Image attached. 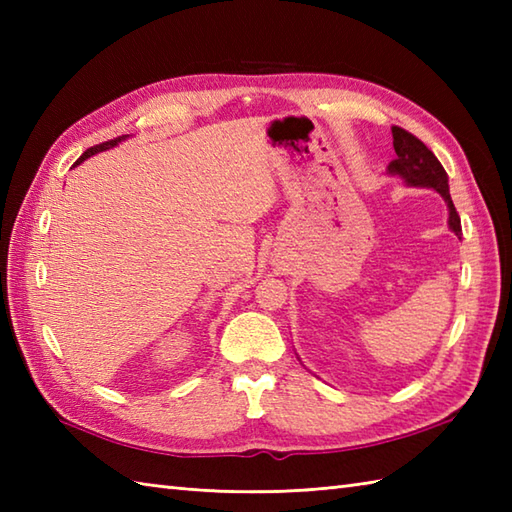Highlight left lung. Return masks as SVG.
<instances>
[{
	"instance_id": "obj_1",
	"label": "left lung",
	"mask_w": 512,
	"mask_h": 512,
	"mask_svg": "<svg viewBox=\"0 0 512 512\" xmlns=\"http://www.w3.org/2000/svg\"><path fill=\"white\" fill-rule=\"evenodd\" d=\"M391 136H394V149L396 158L389 162V173H396L407 180L411 187H429L436 189L449 206V226L455 235H462L460 215L455 211L451 193H449V178L447 171L440 165V160L433 156V151L422 143L420 138L413 136L407 129L398 125L391 127Z\"/></svg>"
}]
</instances>
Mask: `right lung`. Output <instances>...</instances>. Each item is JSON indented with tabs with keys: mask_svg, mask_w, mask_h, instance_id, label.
Returning <instances> with one entry per match:
<instances>
[{
	"mask_svg": "<svg viewBox=\"0 0 512 512\" xmlns=\"http://www.w3.org/2000/svg\"><path fill=\"white\" fill-rule=\"evenodd\" d=\"M125 136H118V138H112V140H105V143H101V145H94V147H90L88 151H85V154L76 160V165H79V162H83L85 158H90V156H94V154H99V151H105V149H110V147H114V145H118L121 143Z\"/></svg>",
	"mask_w": 512,
	"mask_h": 512,
	"instance_id": "1",
	"label": "right lung"
}]
</instances>
